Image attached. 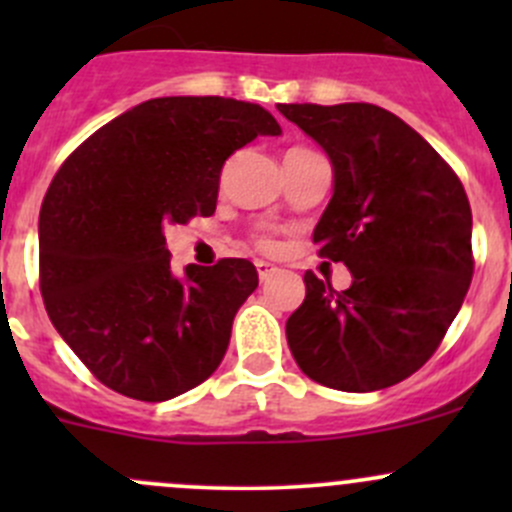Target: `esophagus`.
<instances>
[{
	"label": "esophagus",
	"mask_w": 512,
	"mask_h": 512,
	"mask_svg": "<svg viewBox=\"0 0 512 512\" xmlns=\"http://www.w3.org/2000/svg\"><path fill=\"white\" fill-rule=\"evenodd\" d=\"M255 267H257V275H260L262 282L270 280V275H275V272H277V267L270 265V262H265V260H257Z\"/></svg>",
	"instance_id": "34e87169"
}]
</instances>
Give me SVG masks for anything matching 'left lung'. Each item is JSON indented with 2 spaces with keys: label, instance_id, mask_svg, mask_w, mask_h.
<instances>
[{
  "label": "left lung",
  "instance_id": "1",
  "mask_svg": "<svg viewBox=\"0 0 512 512\" xmlns=\"http://www.w3.org/2000/svg\"><path fill=\"white\" fill-rule=\"evenodd\" d=\"M332 163L334 190L314 227L319 255L342 262V292L304 275L287 319L299 369L339 391H379L436 352L473 277L471 205L421 136L374 103H277Z\"/></svg>",
  "mask_w": 512,
  "mask_h": 512
}]
</instances>
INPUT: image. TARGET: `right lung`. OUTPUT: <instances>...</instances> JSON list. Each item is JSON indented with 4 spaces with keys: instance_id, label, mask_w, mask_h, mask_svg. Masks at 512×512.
Instances as JSON below:
<instances>
[{
    "instance_id": "1",
    "label": "right lung",
    "mask_w": 512,
    "mask_h": 512,
    "mask_svg": "<svg viewBox=\"0 0 512 512\" xmlns=\"http://www.w3.org/2000/svg\"><path fill=\"white\" fill-rule=\"evenodd\" d=\"M280 133L260 103L151 98L54 175L39 213L41 294L56 332L108 389L168 401L218 369L257 270L230 257L175 275L163 230L213 215L225 160Z\"/></svg>"
}]
</instances>
